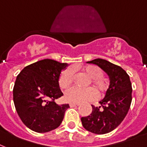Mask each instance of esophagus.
<instances>
[{
    "label": "esophagus",
    "mask_w": 147,
    "mask_h": 147,
    "mask_svg": "<svg viewBox=\"0 0 147 147\" xmlns=\"http://www.w3.org/2000/svg\"><path fill=\"white\" fill-rule=\"evenodd\" d=\"M78 105H79V104H74V103L69 104V106L71 107V108H72V107H77V106H78Z\"/></svg>",
    "instance_id": "1"
}]
</instances>
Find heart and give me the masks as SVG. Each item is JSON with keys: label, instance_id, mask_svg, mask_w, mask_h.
I'll list each match as a JSON object with an SVG mask.
<instances>
[{"label": "heart", "instance_id": "b5f03b06", "mask_svg": "<svg viewBox=\"0 0 147 147\" xmlns=\"http://www.w3.org/2000/svg\"><path fill=\"white\" fill-rule=\"evenodd\" d=\"M82 71L91 78L90 82L100 94L106 92L109 87V81L102 77L103 73L99 67L94 65H89L83 67ZM73 81L74 73L71 69H67L62 71L58 80L59 88L63 90L68 89L72 85ZM96 94L95 89L93 88H88L85 89L74 88L65 94V100L69 103L79 104L92 100L95 98Z\"/></svg>", "mask_w": 147, "mask_h": 147}]
</instances>
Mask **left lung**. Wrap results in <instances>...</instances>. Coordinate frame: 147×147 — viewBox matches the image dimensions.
Segmentation results:
<instances>
[{
  "label": "left lung",
  "mask_w": 147,
  "mask_h": 147,
  "mask_svg": "<svg viewBox=\"0 0 147 147\" xmlns=\"http://www.w3.org/2000/svg\"><path fill=\"white\" fill-rule=\"evenodd\" d=\"M88 63L98 65L108 74L110 86L100 107L92 106L90 115L81 118L84 128L95 134H105L118 127L127 115L132 102V84L122 67L105 59H95Z\"/></svg>",
  "instance_id": "8db88e82"
}]
</instances>
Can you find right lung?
Here are the masks:
<instances>
[{
	"instance_id": "1",
	"label": "right lung",
	"mask_w": 147,
	"mask_h": 147,
	"mask_svg": "<svg viewBox=\"0 0 147 147\" xmlns=\"http://www.w3.org/2000/svg\"><path fill=\"white\" fill-rule=\"evenodd\" d=\"M67 67L45 59L25 67L17 76L13 88L15 109L24 124L36 132H47L61 124L69 105H57L63 96L58 80Z\"/></svg>"
}]
</instances>
